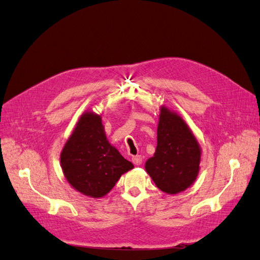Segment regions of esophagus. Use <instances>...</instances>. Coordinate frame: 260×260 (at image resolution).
<instances>
[{"label": "esophagus", "mask_w": 260, "mask_h": 260, "mask_svg": "<svg viewBox=\"0 0 260 260\" xmlns=\"http://www.w3.org/2000/svg\"><path fill=\"white\" fill-rule=\"evenodd\" d=\"M132 162L135 165H141L142 164V156L141 155H137V156H132Z\"/></svg>", "instance_id": "1"}]
</instances>
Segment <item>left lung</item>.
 Listing matches in <instances>:
<instances>
[{
  "label": "left lung",
  "mask_w": 260,
  "mask_h": 260,
  "mask_svg": "<svg viewBox=\"0 0 260 260\" xmlns=\"http://www.w3.org/2000/svg\"><path fill=\"white\" fill-rule=\"evenodd\" d=\"M202 149L182 117L160 106L154 156L145 162V170L156 186L167 194L190 187L200 171Z\"/></svg>",
  "instance_id": "8db88e82"
}]
</instances>
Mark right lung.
Returning <instances> with one entry per match:
<instances>
[{"label": "right lung", "mask_w": 260, "mask_h": 260, "mask_svg": "<svg viewBox=\"0 0 260 260\" xmlns=\"http://www.w3.org/2000/svg\"><path fill=\"white\" fill-rule=\"evenodd\" d=\"M60 166L75 190L94 199L105 196L135 167L108 142L102 117L91 111L80 116L62 147Z\"/></svg>", "instance_id": "right-lung-1"}]
</instances>
